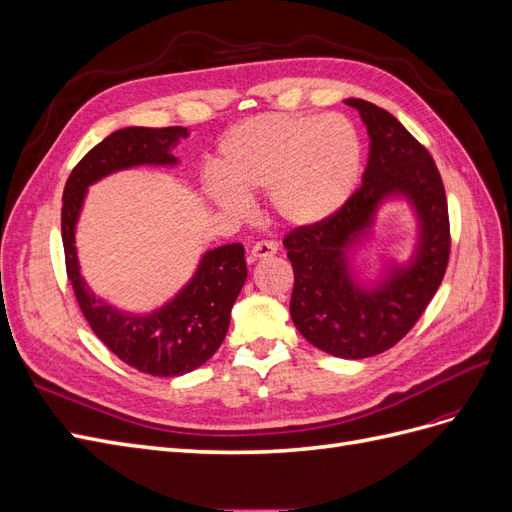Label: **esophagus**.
Returning a JSON list of instances; mask_svg holds the SVG:
<instances>
[{
  "instance_id": "34e87169",
  "label": "esophagus",
  "mask_w": 512,
  "mask_h": 512,
  "mask_svg": "<svg viewBox=\"0 0 512 512\" xmlns=\"http://www.w3.org/2000/svg\"><path fill=\"white\" fill-rule=\"evenodd\" d=\"M277 254V245L273 241H258L252 247V258L262 260V258H271Z\"/></svg>"
}]
</instances>
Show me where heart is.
<instances>
[{
	"mask_svg": "<svg viewBox=\"0 0 512 512\" xmlns=\"http://www.w3.org/2000/svg\"><path fill=\"white\" fill-rule=\"evenodd\" d=\"M363 145L344 115L262 113L235 123L218 145L207 196L245 215L250 196L269 194L275 218L292 228L331 220L361 177Z\"/></svg>",
	"mask_w": 512,
	"mask_h": 512,
	"instance_id": "obj_1",
	"label": "heart"
}]
</instances>
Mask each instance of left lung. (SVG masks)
<instances>
[{
	"mask_svg": "<svg viewBox=\"0 0 512 512\" xmlns=\"http://www.w3.org/2000/svg\"><path fill=\"white\" fill-rule=\"evenodd\" d=\"M359 111L369 156L363 185L331 220L297 228L284 239L294 271L290 316L309 344L339 359H367L395 346L440 288L451 252L442 177L429 151L384 108L344 100ZM406 202L415 215L411 256L383 261L363 278L355 254L373 238L377 211Z\"/></svg>",
	"mask_w": 512,
	"mask_h": 512,
	"instance_id": "left-lung-1",
	"label": "left lung"
}]
</instances>
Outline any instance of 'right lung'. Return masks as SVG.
I'll use <instances>...</instances> for the list:
<instances>
[{
    "mask_svg": "<svg viewBox=\"0 0 512 512\" xmlns=\"http://www.w3.org/2000/svg\"><path fill=\"white\" fill-rule=\"evenodd\" d=\"M188 136V128L181 126L121 128L74 166L61 198V239L68 280L89 327L123 363L160 378L194 371L222 346L230 309L247 280L243 245L228 243L207 250L188 284L173 299L151 314H130L87 286L76 252V224L89 185L134 166H177L179 158L173 156V149Z\"/></svg>",
    "mask_w": 512,
    "mask_h": 512,
    "instance_id": "add662e5",
    "label": "right lung"
}]
</instances>
